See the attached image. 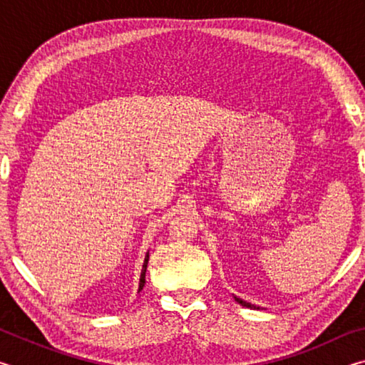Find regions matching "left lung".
<instances>
[{
    "label": "left lung",
    "instance_id": "left-lung-1",
    "mask_svg": "<svg viewBox=\"0 0 365 365\" xmlns=\"http://www.w3.org/2000/svg\"><path fill=\"white\" fill-rule=\"evenodd\" d=\"M233 298H235V301L238 302V304H242L243 307H248V309H259V306H256V304H251V302L245 301V299H242V298H238V296H233Z\"/></svg>",
    "mask_w": 365,
    "mask_h": 365
}]
</instances>
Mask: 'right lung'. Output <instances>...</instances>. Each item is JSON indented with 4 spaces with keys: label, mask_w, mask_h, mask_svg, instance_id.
Returning <instances> with one entry per match:
<instances>
[{
    "label": "right lung",
    "mask_w": 365,
    "mask_h": 365,
    "mask_svg": "<svg viewBox=\"0 0 365 365\" xmlns=\"http://www.w3.org/2000/svg\"><path fill=\"white\" fill-rule=\"evenodd\" d=\"M148 261H150V251L146 252V257H145V262H143V269H141V275H140V285H138V293L143 289L145 287V277H146V267H148Z\"/></svg>",
    "instance_id": "add662e5"
}]
</instances>
